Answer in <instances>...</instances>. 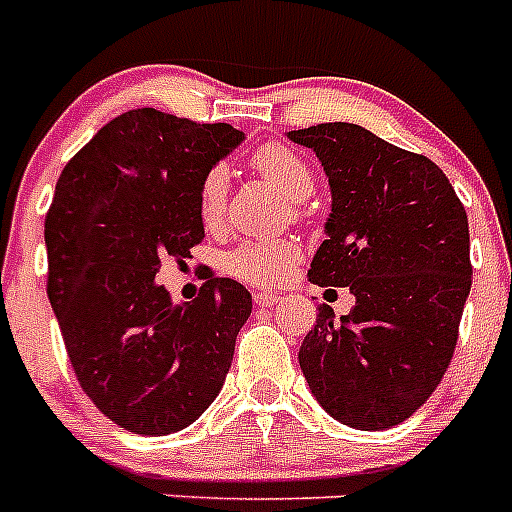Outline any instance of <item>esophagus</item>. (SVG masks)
Here are the masks:
<instances>
[{
    "instance_id": "34e87169",
    "label": "esophagus",
    "mask_w": 512,
    "mask_h": 512,
    "mask_svg": "<svg viewBox=\"0 0 512 512\" xmlns=\"http://www.w3.org/2000/svg\"><path fill=\"white\" fill-rule=\"evenodd\" d=\"M279 300H282V295H277V292H256V295H253V302H256L259 307L277 305Z\"/></svg>"
}]
</instances>
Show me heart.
<instances>
[{"instance_id":"obj_1","label":"heart","mask_w":512,"mask_h":512,"mask_svg":"<svg viewBox=\"0 0 512 512\" xmlns=\"http://www.w3.org/2000/svg\"><path fill=\"white\" fill-rule=\"evenodd\" d=\"M248 164L261 179L279 189L292 202H302L312 192L310 166L292 148L282 143H266L256 148ZM228 174L220 166L210 169L197 189V212L205 228H217L225 215ZM300 259V246L292 241H256L243 243L228 256V271L233 277L253 284H274Z\"/></svg>"}]
</instances>
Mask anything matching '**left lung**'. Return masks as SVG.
Here are the masks:
<instances>
[{"label":"left lung","mask_w":512,"mask_h":512,"mask_svg":"<svg viewBox=\"0 0 512 512\" xmlns=\"http://www.w3.org/2000/svg\"><path fill=\"white\" fill-rule=\"evenodd\" d=\"M287 138L315 151L333 197L307 277L356 297L341 320L318 307L302 374L338 423L384 431L433 395L454 356L472 289L467 210L431 158L354 122Z\"/></svg>","instance_id":"8db88e82"}]
</instances>
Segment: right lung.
<instances>
[{
	"label": "right lung",
	"mask_w": 512,
	"mask_h": 512,
	"mask_svg": "<svg viewBox=\"0 0 512 512\" xmlns=\"http://www.w3.org/2000/svg\"><path fill=\"white\" fill-rule=\"evenodd\" d=\"M228 122L153 107L110 120L61 171L45 215L48 300L81 390L120 428L166 436L200 418L225 382L251 292L207 277L174 305L161 261L202 243L197 189L241 146Z\"/></svg>",
	"instance_id": "obj_1"
}]
</instances>
